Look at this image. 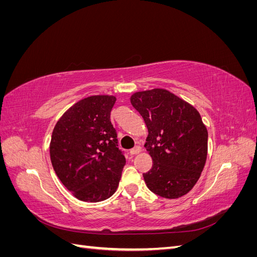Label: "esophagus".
<instances>
[{"instance_id": "obj_1", "label": "esophagus", "mask_w": 257, "mask_h": 257, "mask_svg": "<svg viewBox=\"0 0 257 257\" xmlns=\"http://www.w3.org/2000/svg\"><path fill=\"white\" fill-rule=\"evenodd\" d=\"M141 151H142V147L137 146V147L133 148V149L130 150V154H131V155H135V154H138Z\"/></svg>"}]
</instances>
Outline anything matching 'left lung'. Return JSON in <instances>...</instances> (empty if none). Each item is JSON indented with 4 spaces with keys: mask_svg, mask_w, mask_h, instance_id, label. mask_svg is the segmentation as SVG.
<instances>
[{
    "mask_svg": "<svg viewBox=\"0 0 257 257\" xmlns=\"http://www.w3.org/2000/svg\"><path fill=\"white\" fill-rule=\"evenodd\" d=\"M131 103L149 132L145 147L153 164L144 174L148 189L169 199L185 195L207 160L208 132L199 112L164 89L136 92Z\"/></svg>",
    "mask_w": 257,
    "mask_h": 257,
    "instance_id": "8db88e82",
    "label": "left lung"
}]
</instances>
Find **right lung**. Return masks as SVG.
Wrapping results in <instances>:
<instances>
[{"label": "right lung", "instance_id": "add662e5", "mask_svg": "<svg viewBox=\"0 0 257 257\" xmlns=\"http://www.w3.org/2000/svg\"><path fill=\"white\" fill-rule=\"evenodd\" d=\"M115 99L112 95L83 98L69 108L53 128L52 167L79 200H105L119 185L125 158L110 122Z\"/></svg>", "mask_w": 257, "mask_h": 257}]
</instances>
